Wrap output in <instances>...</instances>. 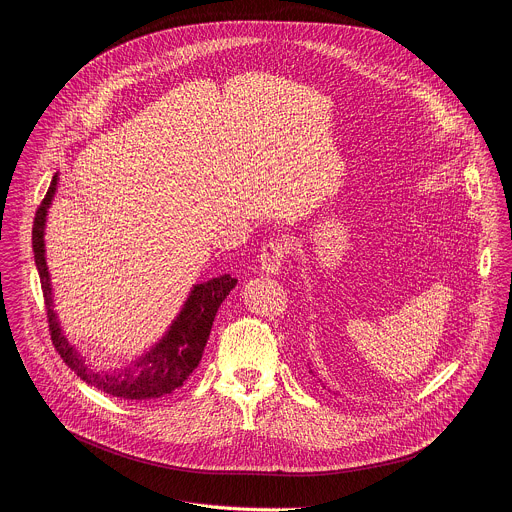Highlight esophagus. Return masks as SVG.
Returning <instances> with one entry per match:
<instances>
[{
	"mask_svg": "<svg viewBox=\"0 0 512 512\" xmlns=\"http://www.w3.org/2000/svg\"><path fill=\"white\" fill-rule=\"evenodd\" d=\"M289 255L287 241L281 237H271L263 247H261V269L267 275H277L281 271L283 261Z\"/></svg>",
	"mask_w": 512,
	"mask_h": 512,
	"instance_id": "esophagus-1",
	"label": "esophagus"
}]
</instances>
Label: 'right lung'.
Wrapping results in <instances>:
<instances>
[{
    "label": "right lung",
    "mask_w": 512,
    "mask_h": 512,
    "mask_svg": "<svg viewBox=\"0 0 512 512\" xmlns=\"http://www.w3.org/2000/svg\"><path fill=\"white\" fill-rule=\"evenodd\" d=\"M56 185H58V177L52 179L50 189L36 211L34 229H32L34 259L40 273V283H42L46 311H48V327H50L52 344L56 352L80 380H84L86 384L98 388L100 392L112 398L154 400L164 394L175 392L185 384V380L199 366L217 309L221 307L225 297L231 293V289L237 285V279L231 275H221L207 283L195 285L183 311L179 313L175 323L170 325V329L162 337V342L156 344V348L150 350L146 356L130 364L124 372L100 374L90 370L74 352V348L68 344V339L62 335L60 323L52 309V287H50V275H48L46 257H44V225H46L48 207L56 193Z\"/></svg>",
    "instance_id": "1"
}]
</instances>
